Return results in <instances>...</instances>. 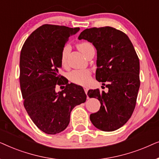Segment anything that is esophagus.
I'll list each match as a JSON object with an SVG mask.
<instances>
[{
  "label": "esophagus",
  "mask_w": 159,
  "mask_h": 159,
  "mask_svg": "<svg viewBox=\"0 0 159 159\" xmlns=\"http://www.w3.org/2000/svg\"><path fill=\"white\" fill-rule=\"evenodd\" d=\"M84 92H85L86 94H88V88H87V87H84Z\"/></svg>",
  "instance_id": "1"
}]
</instances>
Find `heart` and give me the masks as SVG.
<instances>
[{
	"instance_id": "obj_1",
	"label": "heart",
	"mask_w": 159,
	"mask_h": 159,
	"mask_svg": "<svg viewBox=\"0 0 159 159\" xmlns=\"http://www.w3.org/2000/svg\"><path fill=\"white\" fill-rule=\"evenodd\" d=\"M93 45L90 43L81 42L77 44V48L79 51L83 53L84 56L88 53L89 50L92 48ZM69 51V45H65L62 50L61 55V63L62 65H64L66 62V58ZM69 78L74 83L82 84V85H86L89 83L90 80V71L86 69H79V70H74L71 71L69 75Z\"/></svg>"
}]
</instances>
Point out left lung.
Segmentation results:
<instances>
[{"label":"left lung","instance_id":"1","mask_svg":"<svg viewBox=\"0 0 159 159\" xmlns=\"http://www.w3.org/2000/svg\"><path fill=\"white\" fill-rule=\"evenodd\" d=\"M78 39L96 48L95 79L108 89L107 93L88 91V96L98 98L101 105L90 114L91 122L102 131L118 129L131 117L140 88V62L133 45L127 34L111 27L86 29Z\"/></svg>","mask_w":159,"mask_h":159}]
</instances>
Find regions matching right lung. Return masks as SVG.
<instances>
[{"mask_svg": "<svg viewBox=\"0 0 159 159\" xmlns=\"http://www.w3.org/2000/svg\"><path fill=\"white\" fill-rule=\"evenodd\" d=\"M80 28L43 25L24 43L20 54L19 82L24 106L41 131L55 134L64 131L76 106L86 101L82 87L69 84L58 74L61 55L69 38ZM56 84H65L57 93Z\"/></svg>", "mask_w": 159, "mask_h": 159, "instance_id": "right-lung-1", "label": "right lung"}]
</instances>
